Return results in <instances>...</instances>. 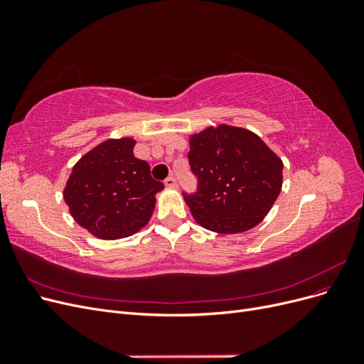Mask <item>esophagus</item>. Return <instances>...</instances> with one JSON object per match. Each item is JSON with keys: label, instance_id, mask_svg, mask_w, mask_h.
<instances>
[{"label": "esophagus", "instance_id": "obj_1", "mask_svg": "<svg viewBox=\"0 0 364 364\" xmlns=\"http://www.w3.org/2000/svg\"><path fill=\"white\" fill-rule=\"evenodd\" d=\"M165 186H167V188H176V186H178V179L174 178V176H170V178H167L165 179Z\"/></svg>", "mask_w": 364, "mask_h": 364}]
</instances>
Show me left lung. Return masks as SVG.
<instances>
[{
    "instance_id": "left-lung-1",
    "label": "left lung",
    "mask_w": 364,
    "mask_h": 364,
    "mask_svg": "<svg viewBox=\"0 0 364 364\" xmlns=\"http://www.w3.org/2000/svg\"><path fill=\"white\" fill-rule=\"evenodd\" d=\"M188 159L197 191L183 199L196 222L213 232L255 228L281 193V158L247 129L220 124L191 135Z\"/></svg>"
}]
</instances>
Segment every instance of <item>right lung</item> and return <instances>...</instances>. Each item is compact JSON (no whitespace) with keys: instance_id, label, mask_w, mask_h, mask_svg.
Returning <instances> with one entry per match:
<instances>
[{"instance_id":"1","label":"right lung","mask_w":364,"mask_h":364,"mask_svg":"<svg viewBox=\"0 0 364 364\" xmlns=\"http://www.w3.org/2000/svg\"><path fill=\"white\" fill-rule=\"evenodd\" d=\"M135 139H106L73 167L63 190L70 214L102 240L136 234L153 214L164 183L150 176V165L134 155Z\"/></svg>"}]
</instances>
